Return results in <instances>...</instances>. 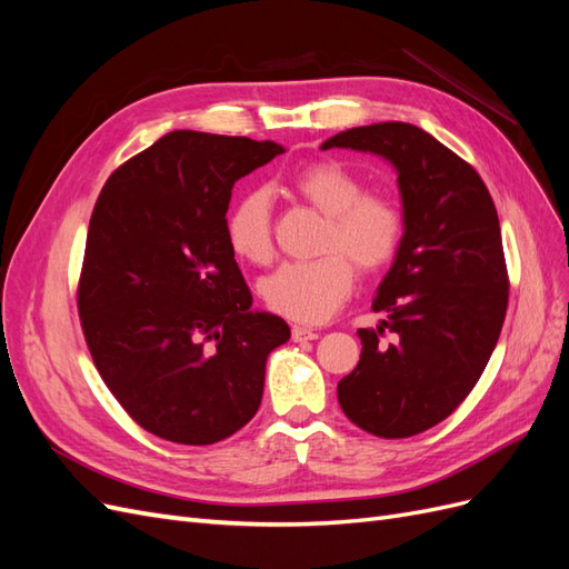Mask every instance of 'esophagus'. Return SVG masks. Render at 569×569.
<instances>
[{
    "instance_id": "34e87169",
    "label": "esophagus",
    "mask_w": 569,
    "mask_h": 569,
    "mask_svg": "<svg viewBox=\"0 0 569 569\" xmlns=\"http://www.w3.org/2000/svg\"><path fill=\"white\" fill-rule=\"evenodd\" d=\"M291 339L311 341V339H318V330H311V327H303V325H295L291 327Z\"/></svg>"
}]
</instances>
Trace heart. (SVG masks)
<instances>
[{"label":"heart","mask_w":569,"mask_h":569,"mask_svg":"<svg viewBox=\"0 0 569 569\" xmlns=\"http://www.w3.org/2000/svg\"><path fill=\"white\" fill-rule=\"evenodd\" d=\"M291 189L327 218L322 253L313 261H287L258 289L270 311L299 322H320L347 301L353 263L360 272L387 268L401 249L406 218L389 197L368 194V184L339 161H313L291 176ZM232 251L249 263L272 256V201L268 189H247L226 220Z\"/></svg>","instance_id":"heart-1"}]
</instances>
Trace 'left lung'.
<instances>
[{
    "mask_svg": "<svg viewBox=\"0 0 569 569\" xmlns=\"http://www.w3.org/2000/svg\"><path fill=\"white\" fill-rule=\"evenodd\" d=\"M332 147L377 153L399 173L406 232L372 301L387 320L358 330L363 351L337 399L366 432L406 439L449 418L489 363L510 284L501 226L477 170L418 126L351 128L320 149Z\"/></svg>",
    "mask_w": 569,
    "mask_h": 569,
    "instance_id": "1",
    "label": "left lung"
}]
</instances>
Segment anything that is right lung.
<instances>
[{"instance_id":"right-lung-1","label":"right lung","mask_w":569,"mask_h":569,"mask_svg":"<svg viewBox=\"0 0 569 569\" xmlns=\"http://www.w3.org/2000/svg\"><path fill=\"white\" fill-rule=\"evenodd\" d=\"M284 149L194 130L163 134L107 180L78 284L101 380L147 432L206 446L261 406L289 325L253 311L228 242L232 187Z\"/></svg>"}]
</instances>
